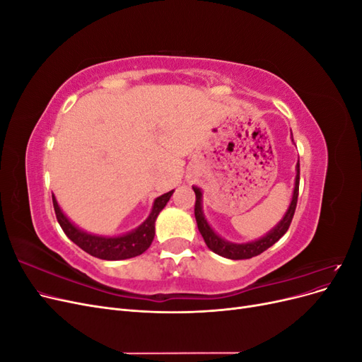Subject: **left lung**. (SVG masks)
<instances>
[{
	"label": "left lung",
	"mask_w": 362,
	"mask_h": 362,
	"mask_svg": "<svg viewBox=\"0 0 362 362\" xmlns=\"http://www.w3.org/2000/svg\"><path fill=\"white\" fill-rule=\"evenodd\" d=\"M296 169H298V173H296V184H294V192H293V199L288 206V211L284 216L282 221L275 226L272 231L264 235L262 238L257 240V242L252 243H243V245H235V243H229L222 240L217 234H214L210 225L206 223L204 213H202V193L198 187H193V192L196 194V201H194V217H196V223H198V229L201 235L204 237L206 246L210 247L214 254L222 255L229 259H247L252 257H257L262 252L267 250L270 246L275 245L278 240L288 231L290 223L293 221V216L296 211V205H298V196H299V180H300V164H296Z\"/></svg>",
	"instance_id": "1"
}]
</instances>
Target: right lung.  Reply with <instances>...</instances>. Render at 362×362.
<instances>
[{
	"mask_svg": "<svg viewBox=\"0 0 362 362\" xmlns=\"http://www.w3.org/2000/svg\"><path fill=\"white\" fill-rule=\"evenodd\" d=\"M172 193L173 190L164 193L160 196V198H157L146 221L141 223L136 231L129 233L127 235H120V237H98V235L83 233L78 228H75L68 221L66 216L62 213L60 206L54 196H52V205L63 233L66 234L76 246H80L84 252L90 254L92 257L115 261V259H127V258L137 257L140 254H144V252L151 246L152 240H154V235H156V218L163 208L166 206Z\"/></svg>",
	"mask_w": 362,
	"mask_h": 362,
	"instance_id": "1",
	"label": "right lung"
}]
</instances>
